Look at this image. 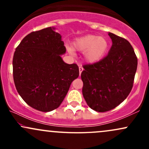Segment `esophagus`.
Listing matches in <instances>:
<instances>
[{
	"instance_id": "34e87169",
	"label": "esophagus",
	"mask_w": 149,
	"mask_h": 149,
	"mask_svg": "<svg viewBox=\"0 0 149 149\" xmlns=\"http://www.w3.org/2000/svg\"><path fill=\"white\" fill-rule=\"evenodd\" d=\"M83 71V66H79V73H80V75L81 74V73H82V71Z\"/></svg>"
}]
</instances>
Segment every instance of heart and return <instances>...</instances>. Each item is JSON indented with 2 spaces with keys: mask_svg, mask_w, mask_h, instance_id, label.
Instances as JSON below:
<instances>
[{
  "mask_svg": "<svg viewBox=\"0 0 149 149\" xmlns=\"http://www.w3.org/2000/svg\"><path fill=\"white\" fill-rule=\"evenodd\" d=\"M73 45L76 50L84 52L85 61L89 64H94L101 60L109 48V42L106 38L92 34L78 38ZM68 52L73 54V49L71 47H68Z\"/></svg>",
  "mask_w": 149,
  "mask_h": 149,
  "instance_id": "b5f03b06",
  "label": "heart"
}]
</instances>
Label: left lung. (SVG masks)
Returning <instances> with one entry per match:
<instances>
[{
  "instance_id": "left-lung-1",
  "label": "left lung",
  "mask_w": 149,
  "mask_h": 149,
  "mask_svg": "<svg viewBox=\"0 0 149 149\" xmlns=\"http://www.w3.org/2000/svg\"><path fill=\"white\" fill-rule=\"evenodd\" d=\"M112 45L107 57L84 65L81 73L83 95L88 105L98 112L116 108L127 98L137 68L134 49L126 39L109 32Z\"/></svg>"
}]
</instances>
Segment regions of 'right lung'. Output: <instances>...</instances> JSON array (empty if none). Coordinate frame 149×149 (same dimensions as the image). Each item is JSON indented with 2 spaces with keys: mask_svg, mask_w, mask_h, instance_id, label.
<instances>
[{
  "mask_svg": "<svg viewBox=\"0 0 149 149\" xmlns=\"http://www.w3.org/2000/svg\"><path fill=\"white\" fill-rule=\"evenodd\" d=\"M55 29L48 27L28 34L13 57V78L19 95L42 112L59 107L79 76L77 64H66L61 58L66 47Z\"/></svg>",
  "mask_w": 149,
  "mask_h": 149,
  "instance_id": "right-lung-1",
  "label": "right lung"
}]
</instances>
